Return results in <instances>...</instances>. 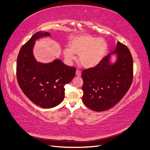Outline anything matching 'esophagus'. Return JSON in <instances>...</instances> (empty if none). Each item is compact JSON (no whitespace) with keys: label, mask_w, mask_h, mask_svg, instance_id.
<instances>
[{"label":"esophagus","mask_w":150,"mask_h":150,"mask_svg":"<svg viewBox=\"0 0 150 150\" xmlns=\"http://www.w3.org/2000/svg\"><path fill=\"white\" fill-rule=\"evenodd\" d=\"M76 76H80L81 74V72L80 70H79V69L76 70Z\"/></svg>","instance_id":"obj_1"}]
</instances>
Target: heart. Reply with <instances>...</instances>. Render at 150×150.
Here are the masks:
<instances>
[{
	"label": "heart",
	"mask_w": 150,
	"mask_h": 150,
	"mask_svg": "<svg viewBox=\"0 0 150 150\" xmlns=\"http://www.w3.org/2000/svg\"><path fill=\"white\" fill-rule=\"evenodd\" d=\"M107 49L108 45L105 40L89 35H81L71 38L69 49H65L64 54L69 61L75 58L74 54H79L81 64L85 67L91 68L102 60Z\"/></svg>",
	"instance_id": "heart-1"
}]
</instances>
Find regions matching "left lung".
Returning a JSON list of instances; mask_svg holds the SVG:
<instances>
[{"instance_id":"1","label":"left lung","mask_w":150,"mask_h":150,"mask_svg":"<svg viewBox=\"0 0 150 150\" xmlns=\"http://www.w3.org/2000/svg\"><path fill=\"white\" fill-rule=\"evenodd\" d=\"M114 53L117 55L114 64L110 62L109 54L97 65L82 71V101L94 111L112 108L124 97L132 83L134 64L129 49L118 42L111 54Z\"/></svg>"}]
</instances>
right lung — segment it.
<instances>
[{"mask_svg":"<svg viewBox=\"0 0 150 150\" xmlns=\"http://www.w3.org/2000/svg\"><path fill=\"white\" fill-rule=\"evenodd\" d=\"M48 32H37L22 45L16 61V78L24 94L35 105L50 108L59 105L65 96L66 84L74 78L76 69L59 59L44 64L37 63L33 54L35 41Z\"/></svg>","mask_w":150,"mask_h":150,"instance_id":"right-lung-1","label":"right lung"}]
</instances>
